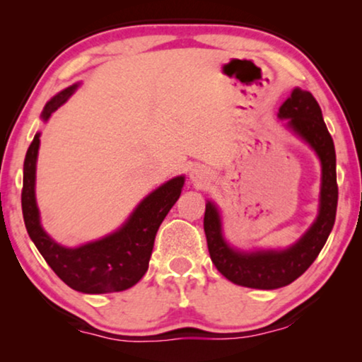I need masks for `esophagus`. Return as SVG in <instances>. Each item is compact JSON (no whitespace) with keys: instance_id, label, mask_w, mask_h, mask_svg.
Here are the masks:
<instances>
[{"instance_id":"esophagus-1","label":"esophagus","mask_w":362,"mask_h":362,"mask_svg":"<svg viewBox=\"0 0 362 362\" xmlns=\"http://www.w3.org/2000/svg\"><path fill=\"white\" fill-rule=\"evenodd\" d=\"M189 177H191V181L194 182V185L202 186V185H206L207 181H209V171H207L206 168H202V166H194L191 170Z\"/></svg>"}]
</instances>
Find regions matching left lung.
I'll return each mask as SVG.
<instances>
[{"mask_svg":"<svg viewBox=\"0 0 362 362\" xmlns=\"http://www.w3.org/2000/svg\"><path fill=\"white\" fill-rule=\"evenodd\" d=\"M279 118L286 120V128L303 140L321 163L318 216L308 230L286 249L240 250L226 240L219 207L212 201L206 202L204 232L212 264L232 284L249 288H281L303 275L328 240L336 219L338 185L334 143L318 102L310 92L296 87L279 108Z\"/></svg>","mask_w":362,"mask_h":362,"instance_id":"8db88e82","label":"left lung"}]
</instances>
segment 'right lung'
<instances>
[{
	"label": "right lung",
	"instance_id": "add662e5",
	"mask_svg": "<svg viewBox=\"0 0 362 362\" xmlns=\"http://www.w3.org/2000/svg\"><path fill=\"white\" fill-rule=\"evenodd\" d=\"M78 83L64 88L46 103L41 118L47 122ZM41 133L34 135L23 168L21 206L28 234L44 260L64 284L82 293H113L132 288L146 274L156 232L175 202L180 199L185 176H176L143 197L128 219L102 239L78 247H66L44 230L36 202V163Z\"/></svg>",
	"mask_w": 362,
	"mask_h": 362
}]
</instances>
